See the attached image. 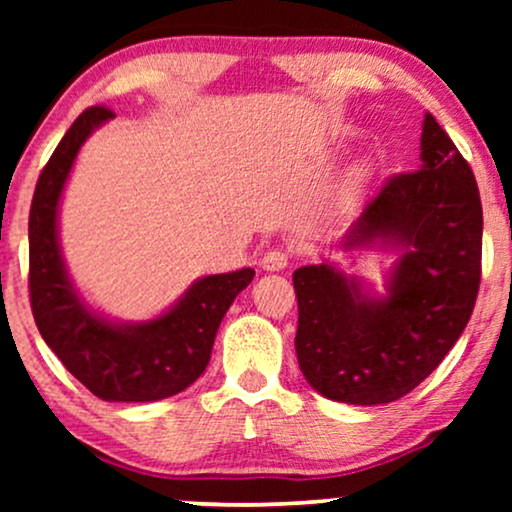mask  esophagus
Listing matches in <instances>:
<instances>
[{
    "instance_id": "1",
    "label": "esophagus",
    "mask_w": 512,
    "mask_h": 512,
    "mask_svg": "<svg viewBox=\"0 0 512 512\" xmlns=\"http://www.w3.org/2000/svg\"><path fill=\"white\" fill-rule=\"evenodd\" d=\"M286 265H289V254L282 249H270L268 254L261 258V268L268 272H279V270H284Z\"/></svg>"
}]
</instances>
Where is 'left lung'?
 <instances>
[{"label":"left lung","mask_w":512,"mask_h":512,"mask_svg":"<svg viewBox=\"0 0 512 512\" xmlns=\"http://www.w3.org/2000/svg\"><path fill=\"white\" fill-rule=\"evenodd\" d=\"M342 244L347 251L382 244L401 249V258L384 296H370L328 263L293 272L298 366L331 401H398L454 347L480 289V191L431 114L422 125V167L391 177Z\"/></svg>","instance_id":"obj_1"}]
</instances>
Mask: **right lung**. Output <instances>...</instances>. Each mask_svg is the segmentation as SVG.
<instances>
[{"instance_id":"obj_1","label":"right lung","mask_w":512,"mask_h":512,"mask_svg":"<svg viewBox=\"0 0 512 512\" xmlns=\"http://www.w3.org/2000/svg\"><path fill=\"white\" fill-rule=\"evenodd\" d=\"M109 118L107 107L83 111L39 174L30 207V303L41 338L97 398L160 401L205 373L221 319L256 272L202 277L165 314L139 324H116L83 303L62 261L58 205L83 142Z\"/></svg>"}]
</instances>
